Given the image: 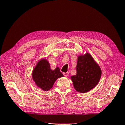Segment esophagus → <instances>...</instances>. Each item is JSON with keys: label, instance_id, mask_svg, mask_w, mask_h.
<instances>
[{"label": "esophagus", "instance_id": "obj_1", "mask_svg": "<svg viewBox=\"0 0 125 125\" xmlns=\"http://www.w3.org/2000/svg\"><path fill=\"white\" fill-rule=\"evenodd\" d=\"M69 74V73L67 72V73H63V75H64V76H65V77H68V75Z\"/></svg>", "mask_w": 125, "mask_h": 125}]
</instances>
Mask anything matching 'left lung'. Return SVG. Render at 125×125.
I'll list each match as a JSON object with an SVG mask.
<instances>
[{"instance_id":"8db88e82","label":"left lung","mask_w":125,"mask_h":125,"mask_svg":"<svg viewBox=\"0 0 125 125\" xmlns=\"http://www.w3.org/2000/svg\"><path fill=\"white\" fill-rule=\"evenodd\" d=\"M77 74L71 77L74 88L78 92H88L94 88L101 78V71L91 55L86 53L78 57Z\"/></svg>"}]
</instances>
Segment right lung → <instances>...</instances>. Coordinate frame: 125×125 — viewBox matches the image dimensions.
<instances>
[{
  "instance_id": "obj_1",
  "label": "right lung",
  "mask_w": 125,
  "mask_h": 125,
  "mask_svg": "<svg viewBox=\"0 0 125 125\" xmlns=\"http://www.w3.org/2000/svg\"><path fill=\"white\" fill-rule=\"evenodd\" d=\"M32 77L38 87L48 91L52 88L55 81L58 78L63 77V75L58 67L52 71L49 62L45 59H42L33 69Z\"/></svg>"
}]
</instances>
